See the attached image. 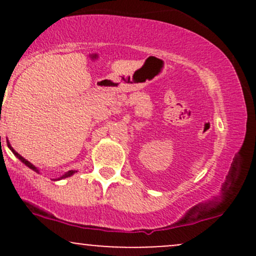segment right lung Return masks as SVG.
I'll use <instances>...</instances> for the list:
<instances>
[{"mask_svg":"<svg viewBox=\"0 0 256 256\" xmlns=\"http://www.w3.org/2000/svg\"><path fill=\"white\" fill-rule=\"evenodd\" d=\"M8 146H10V150L14 152V155H16V156L18 158H19V160H20V161H22V162H24L26 166H28V167H30V168H31V170H34V172H38V170L36 168V167H34V165H32V164H31V162H28V160H26V158H22V155H19V154H18V152H16V150H14V149H13V148H12V146H10V144H8ZM73 173H76V171H68V172H67V173H66V174H64V176H62V177H61V178H66V177H70V176H72V174H73Z\"/></svg>","mask_w":256,"mask_h":256,"instance_id":"obj_1","label":"right lung"}]
</instances>
